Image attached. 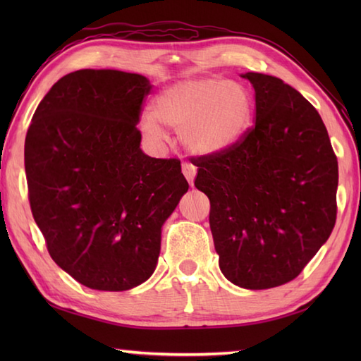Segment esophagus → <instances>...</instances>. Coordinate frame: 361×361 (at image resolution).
<instances>
[{"instance_id": "esophagus-1", "label": "esophagus", "mask_w": 361, "mask_h": 361, "mask_svg": "<svg viewBox=\"0 0 361 361\" xmlns=\"http://www.w3.org/2000/svg\"><path fill=\"white\" fill-rule=\"evenodd\" d=\"M183 175L186 176V180L189 181V185H194V178L197 175V167L190 163H183Z\"/></svg>"}]
</instances>
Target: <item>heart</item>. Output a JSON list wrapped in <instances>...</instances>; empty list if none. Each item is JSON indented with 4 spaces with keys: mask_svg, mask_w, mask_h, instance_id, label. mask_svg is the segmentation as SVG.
Listing matches in <instances>:
<instances>
[{
    "mask_svg": "<svg viewBox=\"0 0 361 361\" xmlns=\"http://www.w3.org/2000/svg\"><path fill=\"white\" fill-rule=\"evenodd\" d=\"M252 118L255 101L240 83L198 78L180 80L161 91L153 114L141 116V128L152 140H163L161 123L178 132L188 150L216 155L247 135Z\"/></svg>",
    "mask_w": 361,
    "mask_h": 361,
    "instance_id": "obj_1",
    "label": "heart"
}]
</instances>
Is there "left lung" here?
I'll return each mask as SVG.
<instances>
[{"label": "left lung", "instance_id": "left-lung-1", "mask_svg": "<svg viewBox=\"0 0 361 361\" xmlns=\"http://www.w3.org/2000/svg\"><path fill=\"white\" fill-rule=\"evenodd\" d=\"M243 78L255 88V126L231 149L194 157V185L209 198L221 273L264 290L293 281L331 235L338 161L299 91L273 75Z\"/></svg>", "mask_w": 361, "mask_h": 361}]
</instances>
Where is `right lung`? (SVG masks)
<instances>
[{
  "instance_id": "1",
  "label": "right lung",
  "mask_w": 361,
  "mask_h": 361,
  "mask_svg": "<svg viewBox=\"0 0 361 361\" xmlns=\"http://www.w3.org/2000/svg\"><path fill=\"white\" fill-rule=\"evenodd\" d=\"M150 88L140 74L74 71L54 83L27 128L30 211L54 262L88 288L147 281L161 226L189 188L180 159L140 149Z\"/></svg>"
}]
</instances>
